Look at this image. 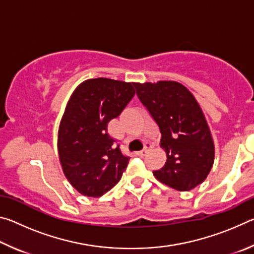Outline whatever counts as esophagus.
I'll use <instances>...</instances> for the list:
<instances>
[{"label":"esophagus","mask_w":254,"mask_h":254,"mask_svg":"<svg viewBox=\"0 0 254 254\" xmlns=\"http://www.w3.org/2000/svg\"><path fill=\"white\" fill-rule=\"evenodd\" d=\"M150 149H151V144L147 143V144H145V148L142 150V151H140L139 154H140V156H145V154L148 153V151H149Z\"/></svg>","instance_id":"obj_1"}]
</instances>
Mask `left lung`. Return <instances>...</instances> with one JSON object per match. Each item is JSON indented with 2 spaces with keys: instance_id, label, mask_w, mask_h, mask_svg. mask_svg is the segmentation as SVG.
Returning <instances> with one entry per match:
<instances>
[{
  "instance_id": "left-lung-1",
  "label": "left lung",
  "mask_w": 254,
  "mask_h": 254,
  "mask_svg": "<svg viewBox=\"0 0 254 254\" xmlns=\"http://www.w3.org/2000/svg\"><path fill=\"white\" fill-rule=\"evenodd\" d=\"M136 94L161 132L160 147L167 160L153 171L159 182L179 191L201 184L212 169L214 141L194 95L174 80L135 83Z\"/></svg>"
}]
</instances>
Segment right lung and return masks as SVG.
Wrapping results in <instances>:
<instances>
[{
	"mask_svg": "<svg viewBox=\"0 0 254 254\" xmlns=\"http://www.w3.org/2000/svg\"><path fill=\"white\" fill-rule=\"evenodd\" d=\"M135 83L93 78L77 86L58 130V154L64 174L79 194L101 197L121 179L130 158L107 133L134 96Z\"/></svg>",
	"mask_w": 254,
	"mask_h": 254,
	"instance_id": "right-lung-1",
	"label": "right lung"
}]
</instances>
